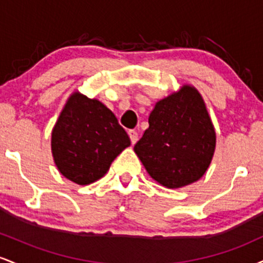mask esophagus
<instances>
[{
	"instance_id": "esophagus-1",
	"label": "esophagus",
	"mask_w": 263,
	"mask_h": 263,
	"mask_svg": "<svg viewBox=\"0 0 263 263\" xmlns=\"http://www.w3.org/2000/svg\"><path fill=\"white\" fill-rule=\"evenodd\" d=\"M128 136H129V138H131L132 144H135L136 142L138 141V134L135 131V129H129V131H128Z\"/></svg>"
}]
</instances>
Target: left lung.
I'll list each match as a JSON object with an SVG mask.
<instances>
[{
  "label": "left lung",
  "mask_w": 263,
  "mask_h": 263,
  "mask_svg": "<svg viewBox=\"0 0 263 263\" xmlns=\"http://www.w3.org/2000/svg\"><path fill=\"white\" fill-rule=\"evenodd\" d=\"M148 123L134 149L149 176L171 189L200 179L213 159L216 134L198 90L183 85L159 100Z\"/></svg>",
  "instance_id": "left-lung-1"
}]
</instances>
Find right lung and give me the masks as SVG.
Masks as SVG:
<instances>
[{"mask_svg": "<svg viewBox=\"0 0 263 263\" xmlns=\"http://www.w3.org/2000/svg\"><path fill=\"white\" fill-rule=\"evenodd\" d=\"M129 144L112 111L79 91L68 99L52 131L54 163L66 179L79 185L104 177Z\"/></svg>", "mask_w": 263, "mask_h": 263, "instance_id": "1", "label": "right lung"}]
</instances>
